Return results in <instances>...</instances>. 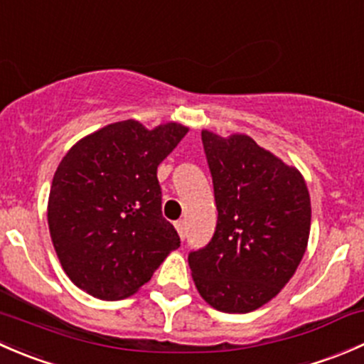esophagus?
I'll return each instance as SVG.
<instances>
[{
	"mask_svg": "<svg viewBox=\"0 0 364 364\" xmlns=\"http://www.w3.org/2000/svg\"><path fill=\"white\" fill-rule=\"evenodd\" d=\"M176 225V230H178V234H179V237H185V234H186V223H185V220H178V222L174 223Z\"/></svg>",
	"mask_w": 364,
	"mask_h": 364,
	"instance_id": "obj_1",
	"label": "esophagus"
}]
</instances>
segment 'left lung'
Here are the masks:
<instances>
[{
	"label": "left lung",
	"instance_id": "obj_1",
	"mask_svg": "<svg viewBox=\"0 0 364 364\" xmlns=\"http://www.w3.org/2000/svg\"><path fill=\"white\" fill-rule=\"evenodd\" d=\"M218 220L211 241L190 252L199 294L225 314L273 299L296 273L310 236L311 205L296 167L252 137L203 130Z\"/></svg>",
	"mask_w": 364,
	"mask_h": 364
}]
</instances>
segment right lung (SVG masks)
Returning <instances> with one entry per match:
<instances>
[{
	"instance_id": "add662e5",
	"label": "right lung",
	"mask_w": 364,
	"mask_h": 364,
	"mask_svg": "<svg viewBox=\"0 0 364 364\" xmlns=\"http://www.w3.org/2000/svg\"><path fill=\"white\" fill-rule=\"evenodd\" d=\"M188 128L117 121L80 139L56 168L47 204L50 240L70 280L98 299L137 292L179 236L161 216L156 168Z\"/></svg>"
}]
</instances>
